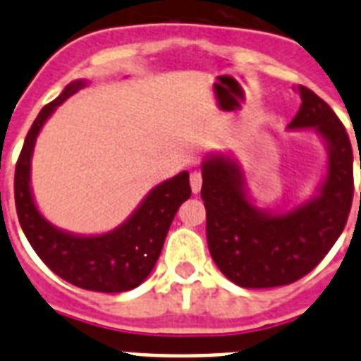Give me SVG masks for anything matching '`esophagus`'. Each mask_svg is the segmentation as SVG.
I'll list each match as a JSON object with an SVG mask.
<instances>
[{
  "mask_svg": "<svg viewBox=\"0 0 361 361\" xmlns=\"http://www.w3.org/2000/svg\"><path fill=\"white\" fill-rule=\"evenodd\" d=\"M190 184H191V190H193V193H199L200 188H202V173H200L199 170L191 171Z\"/></svg>",
  "mask_w": 361,
  "mask_h": 361,
  "instance_id": "1",
  "label": "esophagus"
}]
</instances>
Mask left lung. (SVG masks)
Returning <instances> with one entry per match:
<instances>
[{
	"mask_svg": "<svg viewBox=\"0 0 361 361\" xmlns=\"http://www.w3.org/2000/svg\"><path fill=\"white\" fill-rule=\"evenodd\" d=\"M295 90L302 104L289 128H317L329 145V173L317 199L271 215L245 199L244 177L235 162L213 155L202 164L200 197L209 253L240 288H279L311 273L342 235L353 206V146L345 126L314 92L302 85Z\"/></svg>",
	"mask_w": 361,
	"mask_h": 361,
	"instance_id": "left-lung-1",
	"label": "left lung"
}]
</instances>
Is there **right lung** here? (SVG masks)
Instances as JSON below:
<instances>
[{"label":"right lung","instance_id":"1","mask_svg":"<svg viewBox=\"0 0 361 361\" xmlns=\"http://www.w3.org/2000/svg\"><path fill=\"white\" fill-rule=\"evenodd\" d=\"M82 86L85 81L70 82L59 97L41 108L39 116L32 123L16 162V212L27 240L57 276L88 291H130L145 282L157 262L175 213L191 195L190 175L183 171L153 188L121 228L101 237L70 235L47 222L37 212L28 186L32 149L44 121L56 106Z\"/></svg>","mask_w":361,"mask_h":361}]
</instances>
